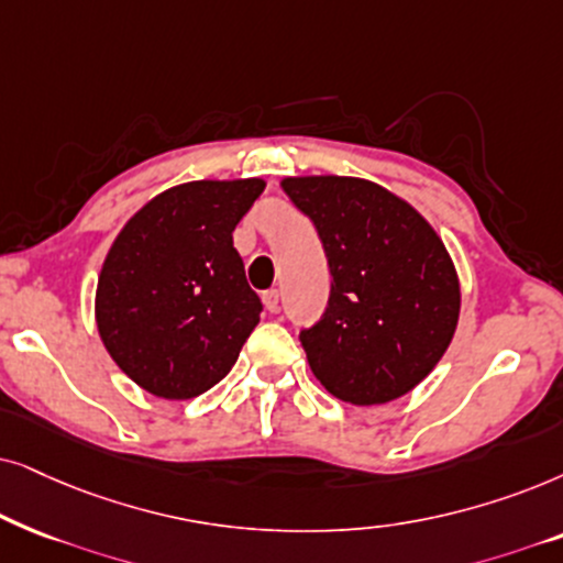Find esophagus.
Here are the masks:
<instances>
[{
	"label": "esophagus",
	"instance_id": "esophagus-1",
	"mask_svg": "<svg viewBox=\"0 0 563 563\" xmlns=\"http://www.w3.org/2000/svg\"><path fill=\"white\" fill-rule=\"evenodd\" d=\"M262 303H265V309L269 313H277V311H280V294H277L275 288L265 290V294H262Z\"/></svg>",
	"mask_w": 563,
	"mask_h": 563
}]
</instances>
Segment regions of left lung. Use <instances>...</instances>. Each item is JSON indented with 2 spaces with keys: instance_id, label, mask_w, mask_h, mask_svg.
I'll return each mask as SVG.
<instances>
[{
  "instance_id": "obj_1",
  "label": "left lung",
  "mask_w": 563,
  "mask_h": 563,
  "mask_svg": "<svg viewBox=\"0 0 563 563\" xmlns=\"http://www.w3.org/2000/svg\"><path fill=\"white\" fill-rule=\"evenodd\" d=\"M283 190L324 246L332 288L301 344L336 399L394 401L430 376L453 340L459 275L445 244L409 203L357 177H288Z\"/></svg>"
}]
</instances>
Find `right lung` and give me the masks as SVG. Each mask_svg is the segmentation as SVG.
Instances as JSON below:
<instances>
[{"mask_svg": "<svg viewBox=\"0 0 563 563\" xmlns=\"http://www.w3.org/2000/svg\"><path fill=\"white\" fill-rule=\"evenodd\" d=\"M265 183L198 179L125 223L97 280V329L118 368L162 399H192L231 371L262 301L234 229Z\"/></svg>", "mask_w": 563, "mask_h": 563, "instance_id": "obj_1", "label": "right lung"}]
</instances>
